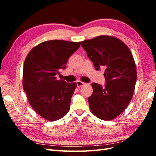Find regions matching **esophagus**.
Segmentation results:
<instances>
[{"instance_id": "34e87169", "label": "esophagus", "mask_w": 156, "mask_h": 156, "mask_svg": "<svg viewBox=\"0 0 156 156\" xmlns=\"http://www.w3.org/2000/svg\"><path fill=\"white\" fill-rule=\"evenodd\" d=\"M77 87H78V88H80V87H81L82 86H83L84 84H85L86 83H83V82H81V81H77Z\"/></svg>"}]
</instances>
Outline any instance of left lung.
Here are the masks:
<instances>
[{
  "instance_id": "obj_1",
  "label": "left lung",
  "mask_w": 156,
  "mask_h": 156,
  "mask_svg": "<svg viewBox=\"0 0 156 156\" xmlns=\"http://www.w3.org/2000/svg\"><path fill=\"white\" fill-rule=\"evenodd\" d=\"M81 45L96 70L105 68V87L91 84L90 108L99 119L111 120L125 111L133 97L136 81L133 56L128 47L114 36H97L82 41Z\"/></svg>"
}]
</instances>
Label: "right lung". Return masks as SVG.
I'll use <instances>...</instances> for the list:
<instances>
[{
  "label": "right lung",
  "instance_id": "obj_1",
  "mask_svg": "<svg viewBox=\"0 0 156 156\" xmlns=\"http://www.w3.org/2000/svg\"><path fill=\"white\" fill-rule=\"evenodd\" d=\"M80 45L81 42L65 40L44 41L33 48L25 60L23 89L33 109L47 120H58L69 110L77 84L56 79V75L66 68Z\"/></svg>",
  "mask_w": 156,
  "mask_h": 156
}]
</instances>
